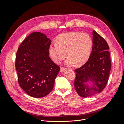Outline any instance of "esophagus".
Returning <instances> with one entry per match:
<instances>
[{"mask_svg":"<svg viewBox=\"0 0 124 124\" xmlns=\"http://www.w3.org/2000/svg\"><path fill=\"white\" fill-rule=\"evenodd\" d=\"M66 70H67L66 68H63V67H61V68L60 71H61V72H63L65 71H66Z\"/></svg>","mask_w":124,"mask_h":124,"instance_id":"1","label":"esophagus"}]
</instances>
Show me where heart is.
Listing matches in <instances>:
<instances>
[{"label":"heart","instance_id":"1","mask_svg":"<svg viewBox=\"0 0 124 124\" xmlns=\"http://www.w3.org/2000/svg\"><path fill=\"white\" fill-rule=\"evenodd\" d=\"M54 45L49 47V53L52 60L60 64L64 58L67 65L79 66L87 61L91 55L93 42L88 34L76 32L61 34L57 37Z\"/></svg>","mask_w":124,"mask_h":124}]
</instances>
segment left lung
Here are the masks:
<instances>
[{"mask_svg": "<svg viewBox=\"0 0 124 124\" xmlns=\"http://www.w3.org/2000/svg\"><path fill=\"white\" fill-rule=\"evenodd\" d=\"M93 36V45L89 59L82 67L75 70V88L82 97L93 96L103 90L108 81L111 68L107 42L94 30ZM89 81L93 83V87L88 85Z\"/></svg>", "mask_w": 124, "mask_h": 124, "instance_id": "obj_1", "label": "left lung"}]
</instances>
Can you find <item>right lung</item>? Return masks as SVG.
Masks as SVG:
<instances>
[{"instance_id":"1","label":"right lung","mask_w":124,"mask_h":124,"mask_svg":"<svg viewBox=\"0 0 124 124\" xmlns=\"http://www.w3.org/2000/svg\"><path fill=\"white\" fill-rule=\"evenodd\" d=\"M51 43L45 35L34 32L22 41L16 55L18 84L35 98L45 96L52 91L60 70L49 56Z\"/></svg>"}]
</instances>
